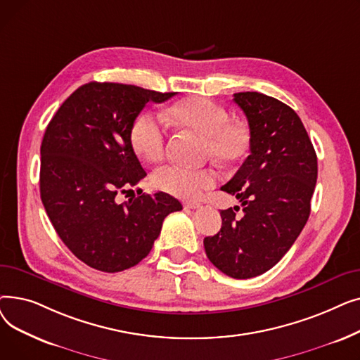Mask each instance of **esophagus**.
<instances>
[{
    "mask_svg": "<svg viewBox=\"0 0 360 360\" xmlns=\"http://www.w3.org/2000/svg\"><path fill=\"white\" fill-rule=\"evenodd\" d=\"M185 207H186V209H193V210H195V209H200L201 204H200V202H197V201H188V202H185Z\"/></svg>",
    "mask_w": 360,
    "mask_h": 360,
    "instance_id": "34e87169",
    "label": "esophagus"
}]
</instances>
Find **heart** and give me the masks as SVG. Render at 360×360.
I'll list each match as a JSON object with an SVG mask.
<instances>
[{
	"mask_svg": "<svg viewBox=\"0 0 360 360\" xmlns=\"http://www.w3.org/2000/svg\"><path fill=\"white\" fill-rule=\"evenodd\" d=\"M169 117L205 137V155L221 163L239 160L250 146L248 131L238 122H229L223 106L205 98H188L169 109ZM131 144L136 153L147 162H159L165 155L166 129L153 112H143L131 127ZM217 181L212 169H188L169 165L156 170L153 184L159 190L182 198L197 200Z\"/></svg>",
	"mask_w": 360,
	"mask_h": 360,
	"instance_id": "obj_1",
	"label": "heart"
}]
</instances>
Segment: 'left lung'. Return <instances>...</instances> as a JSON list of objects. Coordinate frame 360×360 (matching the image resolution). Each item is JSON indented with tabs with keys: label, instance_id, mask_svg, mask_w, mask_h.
Segmentation results:
<instances>
[{
	"label": "left lung",
	"instance_id": "obj_1",
	"mask_svg": "<svg viewBox=\"0 0 360 360\" xmlns=\"http://www.w3.org/2000/svg\"><path fill=\"white\" fill-rule=\"evenodd\" d=\"M233 102L250 125V156L221 191L242 202L221 210V228L204 238L209 259L226 276L251 278L269 271L304 229L311 213L318 163L297 113L267 94L240 91Z\"/></svg>",
	"mask_w": 360,
	"mask_h": 360
}]
</instances>
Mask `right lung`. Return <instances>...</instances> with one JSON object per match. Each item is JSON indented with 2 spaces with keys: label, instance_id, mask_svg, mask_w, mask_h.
<instances>
[{
  "label": "right lung",
  "instance_id": "add662e5",
  "mask_svg": "<svg viewBox=\"0 0 360 360\" xmlns=\"http://www.w3.org/2000/svg\"><path fill=\"white\" fill-rule=\"evenodd\" d=\"M175 93L90 82L75 90L46 127L41 146V198L67 248L89 267L118 273L148 255L169 213L182 204L166 193L118 201L144 176L131 127L147 102Z\"/></svg>",
  "mask_w": 360,
  "mask_h": 360
}]
</instances>
